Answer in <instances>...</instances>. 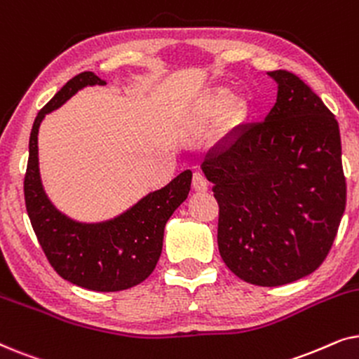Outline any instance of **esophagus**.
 Here are the masks:
<instances>
[{"instance_id":"esophagus-1","label":"esophagus","mask_w":359,"mask_h":359,"mask_svg":"<svg viewBox=\"0 0 359 359\" xmlns=\"http://www.w3.org/2000/svg\"><path fill=\"white\" fill-rule=\"evenodd\" d=\"M208 180H205L204 173H201V171H194L193 175V188L196 191H208Z\"/></svg>"}]
</instances>
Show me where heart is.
<instances>
[{
	"instance_id": "1",
	"label": "heart",
	"mask_w": 359,
	"mask_h": 359,
	"mask_svg": "<svg viewBox=\"0 0 359 359\" xmlns=\"http://www.w3.org/2000/svg\"><path fill=\"white\" fill-rule=\"evenodd\" d=\"M227 96H229L227 91H224V90L222 91H217V93H215V95H212L208 101H205L204 107H201V111L196 116H198L199 119H203V117H205L208 114H210V112H212V111L217 109V107L222 104L225 100H227Z\"/></svg>"
}]
</instances>
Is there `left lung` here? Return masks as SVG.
<instances>
[{
  "instance_id": "obj_1",
  "label": "left lung",
  "mask_w": 359,
  "mask_h": 359,
  "mask_svg": "<svg viewBox=\"0 0 359 359\" xmlns=\"http://www.w3.org/2000/svg\"><path fill=\"white\" fill-rule=\"evenodd\" d=\"M278 97L263 122L238 126L203 171L219 204L217 243L235 276L274 287L316 271L345 212L335 116L301 78L268 72Z\"/></svg>"
}]
</instances>
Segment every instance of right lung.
<instances>
[{
    "mask_svg": "<svg viewBox=\"0 0 359 359\" xmlns=\"http://www.w3.org/2000/svg\"><path fill=\"white\" fill-rule=\"evenodd\" d=\"M106 85L93 72L73 76L39 111L29 139L24 176V199L32 229L50 266L63 279L100 292L124 291L145 281L154 271L163 247L166 220L188 198L191 171L186 170L140 199L119 217L101 224H80L53 208L43 193L37 158V134L43 116L60 107L78 90Z\"/></svg>",
    "mask_w": 359,
    "mask_h": 359,
    "instance_id": "1",
    "label": "right lung"
}]
</instances>
